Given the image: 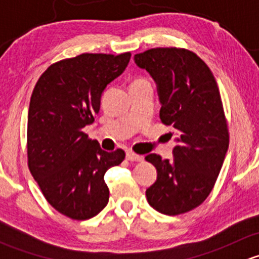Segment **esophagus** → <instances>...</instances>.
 Here are the masks:
<instances>
[{"instance_id":"obj_1","label":"esophagus","mask_w":259,"mask_h":259,"mask_svg":"<svg viewBox=\"0 0 259 259\" xmlns=\"http://www.w3.org/2000/svg\"><path fill=\"white\" fill-rule=\"evenodd\" d=\"M126 159L130 161H142L143 160V156L142 155H138V154L133 153V151H127L126 153Z\"/></svg>"}]
</instances>
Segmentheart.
I'll list each match as a JSON object with an SVG mask.
<instances>
[{"label":"heart","instance_id":"obj_1","mask_svg":"<svg viewBox=\"0 0 259 259\" xmlns=\"http://www.w3.org/2000/svg\"><path fill=\"white\" fill-rule=\"evenodd\" d=\"M138 81H145V80H142V79H140V80H138ZM138 81H135V82H138Z\"/></svg>","mask_w":259,"mask_h":259}]
</instances>
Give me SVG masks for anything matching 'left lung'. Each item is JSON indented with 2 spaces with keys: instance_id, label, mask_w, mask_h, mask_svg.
<instances>
[{
  "instance_id": "obj_1",
  "label": "left lung",
  "mask_w": 259,
  "mask_h": 259,
  "mask_svg": "<svg viewBox=\"0 0 259 259\" xmlns=\"http://www.w3.org/2000/svg\"><path fill=\"white\" fill-rule=\"evenodd\" d=\"M134 61L156 83L160 120L174 127L173 160L149 154L156 180L146 189L155 210L168 215L202 204L213 189L229 145L221 94L200 57L185 49L158 48L137 54Z\"/></svg>"
}]
</instances>
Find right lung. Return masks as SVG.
I'll return each mask as SVG.
<instances>
[{
  "mask_svg": "<svg viewBox=\"0 0 259 259\" xmlns=\"http://www.w3.org/2000/svg\"><path fill=\"white\" fill-rule=\"evenodd\" d=\"M132 54H82L51 65L32 91L27 120L31 174L46 200L76 221L106 207L104 176L125 158L121 149L103 150L82 132L100 110L104 90L124 72Z\"/></svg>",
  "mask_w": 259,
  "mask_h": 259,
  "instance_id": "obj_1",
  "label": "right lung"
}]
</instances>
